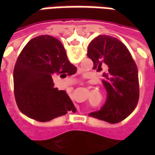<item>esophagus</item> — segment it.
I'll list each match as a JSON object with an SVG mask.
<instances>
[{"label": "esophagus", "instance_id": "obj_1", "mask_svg": "<svg viewBox=\"0 0 155 155\" xmlns=\"http://www.w3.org/2000/svg\"><path fill=\"white\" fill-rule=\"evenodd\" d=\"M76 84V83H72V85H73V84Z\"/></svg>", "mask_w": 155, "mask_h": 155}]
</instances>
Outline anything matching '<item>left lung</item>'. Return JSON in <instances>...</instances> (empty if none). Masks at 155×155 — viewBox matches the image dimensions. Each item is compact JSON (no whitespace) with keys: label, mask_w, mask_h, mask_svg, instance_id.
<instances>
[{"label":"left lung","mask_w":155,"mask_h":155,"mask_svg":"<svg viewBox=\"0 0 155 155\" xmlns=\"http://www.w3.org/2000/svg\"><path fill=\"white\" fill-rule=\"evenodd\" d=\"M87 55L94 63V70L101 71L102 66L108 67L102 81L107 91L105 103L89 116L119 123L129 116L138 104L140 86L136 64L120 40L106 35H99L91 41Z\"/></svg>","instance_id":"left-lung-1"}]
</instances>
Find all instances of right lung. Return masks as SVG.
I'll use <instances>...</instances> for the list:
<instances>
[{
  "label": "right lung",
  "mask_w": 155,
  "mask_h": 155,
  "mask_svg": "<svg viewBox=\"0 0 155 155\" xmlns=\"http://www.w3.org/2000/svg\"><path fill=\"white\" fill-rule=\"evenodd\" d=\"M63 45L51 35L29 41L14 68V94L19 110L31 119L48 122L76 110L64 91L54 87L52 76L64 78L76 73Z\"/></svg>",
  "instance_id": "right-lung-1"
}]
</instances>
